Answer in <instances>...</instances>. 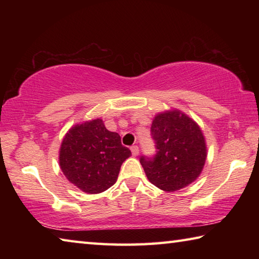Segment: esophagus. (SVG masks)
Returning <instances> with one entry per match:
<instances>
[{"instance_id": "esophagus-1", "label": "esophagus", "mask_w": 259, "mask_h": 259, "mask_svg": "<svg viewBox=\"0 0 259 259\" xmlns=\"http://www.w3.org/2000/svg\"><path fill=\"white\" fill-rule=\"evenodd\" d=\"M131 150V153H133V155L134 156H137L138 154H139V148H138V146H133L130 148Z\"/></svg>"}]
</instances>
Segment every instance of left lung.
Returning a JSON list of instances; mask_svg holds the SVG:
<instances>
[{
  "instance_id": "obj_1",
  "label": "left lung",
  "mask_w": 259,
  "mask_h": 259,
  "mask_svg": "<svg viewBox=\"0 0 259 259\" xmlns=\"http://www.w3.org/2000/svg\"><path fill=\"white\" fill-rule=\"evenodd\" d=\"M151 131L156 155L153 159L142 156L139 160L148 181L169 193L195 182L208 154L200 125L179 109H169L156 114Z\"/></svg>"
}]
</instances>
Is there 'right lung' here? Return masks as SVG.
Listing matches in <instances>:
<instances>
[{
  "label": "right lung",
  "instance_id": "obj_1",
  "mask_svg": "<svg viewBox=\"0 0 259 259\" xmlns=\"http://www.w3.org/2000/svg\"><path fill=\"white\" fill-rule=\"evenodd\" d=\"M130 155L120 135L107 130L97 117L67 131L59 148V165L69 183L88 194H98L115 184Z\"/></svg>",
  "mask_w": 259,
  "mask_h": 259
}]
</instances>
